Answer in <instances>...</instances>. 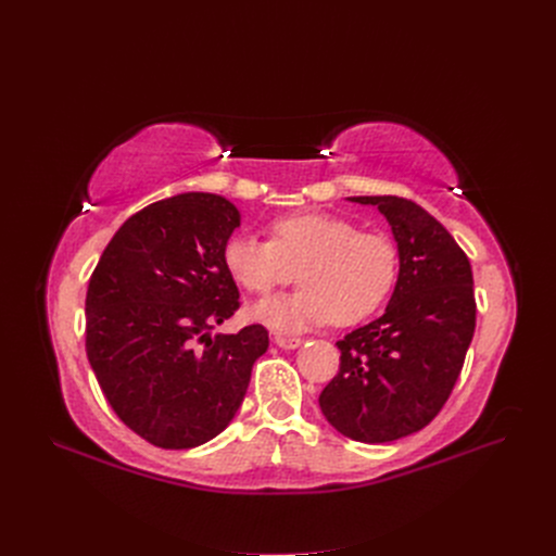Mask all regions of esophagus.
Here are the masks:
<instances>
[{
    "label": "esophagus",
    "instance_id": "34e87169",
    "mask_svg": "<svg viewBox=\"0 0 556 556\" xmlns=\"http://www.w3.org/2000/svg\"><path fill=\"white\" fill-rule=\"evenodd\" d=\"M275 342H277V346H281V349H295V346H300L302 344V338H293V336H275Z\"/></svg>",
    "mask_w": 556,
    "mask_h": 556
}]
</instances>
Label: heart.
Instances as JSON below:
<instances>
[{"instance_id":"heart-1","label":"heart","mask_w":556,"mask_h":556,"mask_svg":"<svg viewBox=\"0 0 556 556\" xmlns=\"http://www.w3.org/2000/svg\"><path fill=\"white\" fill-rule=\"evenodd\" d=\"M270 241L237 233L225 245L229 275L252 295H270L298 279L306 286L290 298L261 302L254 317L275 329L363 323L392 293L399 252L381 231H361L331 214H298L270 225Z\"/></svg>"}]
</instances>
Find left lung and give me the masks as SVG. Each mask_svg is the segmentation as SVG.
Masks as SVG:
<instances>
[{"label": "left lung", "instance_id": "8db88e82", "mask_svg": "<svg viewBox=\"0 0 556 556\" xmlns=\"http://www.w3.org/2000/svg\"><path fill=\"white\" fill-rule=\"evenodd\" d=\"M376 204L399 245V279L386 313L338 340L340 369L319 394L327 421L349 440L386 444L426 428L448 401L476 331L469 256L417 202Z\"/></svg>", "mask_w": 556, "mask_h": 556}]
</instances>
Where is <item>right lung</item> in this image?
I'll list each match as a JSON object with an SVG mask.
<instances>
[{
  "label": "right lung",
  "mask_w": 556,
  "mask_h": 556,
  "mask_svg": "<svg viewBox=\"0 0 556 556\" xmlns=\"http://www.w3.org/2000/svg\"><path fill=\"white\" fill-rule=\"evenodd\" d=\"M241 216L214 193H180L132 214L103 250L85 298V352L116 413L160 448L214 440L237 415L261 325L210 331L239 311L225 245Z\"/></svg>",
  "instance_id": "right-lung-1"
}]
</instances>
